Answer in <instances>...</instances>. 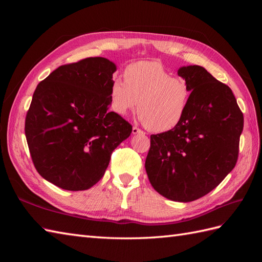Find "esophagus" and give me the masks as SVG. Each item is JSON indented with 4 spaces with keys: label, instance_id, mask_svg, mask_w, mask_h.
Listing matches in <instances>:
<instances>
[{
    "label": "esophagus",
    "instance_id": "34e87169",
    "mask_svg": "<svg viewBox=\"0 0 262 262\" xmlns=\"http://www.w3.org/2000/svg\"><path fill=\"white\" fill-rule=\"evenodd\" d=\"M132 134H144V132L142 131L141 129L137 128V126H133V128H132Z\"/></svg>",
    "mask_w": 262,
    "mask_h": 262
}]
</instances>
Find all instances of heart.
I'll return each instance as SVG.
<instances>
[{"mask_svg": "<svg viewBox=\"0 0 262 262\" xmlns=\"http://www.w3.org/2000/svg\"><path fill=\"white\" fill-rule=\"evenodd\" d=\"M124 77L115 76L110 85L109 104L114 113L124 116L138 107L142 121L154 132L172 130L182 121L191 99L185 78L171 76L156 61L132 63Z\"/></svg>", "mask_w": 262, "mask_h": 262, "instance_id": "heart-1", "label": "heart"}]
</instances>
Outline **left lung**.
<instances>
[{"instance_id":"left-lung-1","label":"left lung","mask_w":262,"mask_h":262,"mask_svg":"<svg viewBox=\"0 0 262 262\" xmlns=\"http://www.w3.org/2000/svg\"><path fill=\"white\" fill-rule=\"evenodd\" d=\"M191 99L182 121L150 136L145 169L150 185L171 201L190 202L208 194L235 167L243 113L232 90L199 66L182 67Z\"/></svg>"}]
</instances>
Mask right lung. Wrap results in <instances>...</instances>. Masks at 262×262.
Returning a JSON list of instances; mask_svg holds the SVG:
<instances>
[{"label": "right lung", "instance_id": "right-lung-1", "mask_svg": "<svg viewBox=\"0 0 262 262\" xmlns=\"http://www.w3.org/2000/svg\"><path fill=\"white\" fill-rule=\"evenodd\" d=\"M117 67L106 58L61 66L39 83L25 120L31 160L57 187L81 191L102 178L114 149L132 125L109 112Z\"/></svg>", "mask_w": 262, "mask_h": 262}]
</instances>
